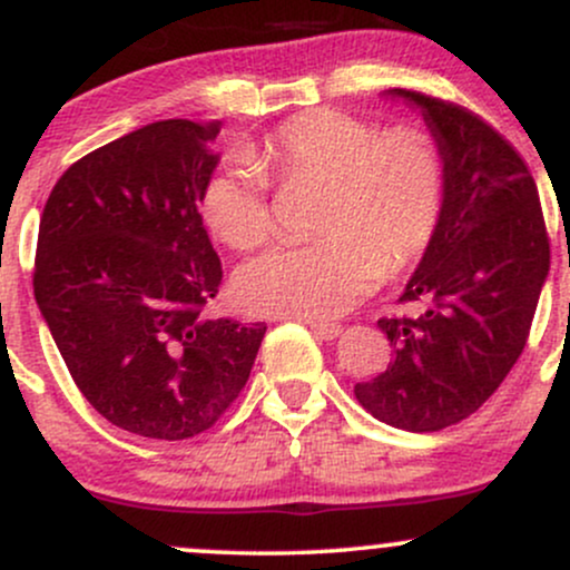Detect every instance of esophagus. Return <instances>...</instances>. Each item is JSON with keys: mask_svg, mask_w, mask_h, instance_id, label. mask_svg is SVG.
Returning <instances> with one entry per match:
<instances>
[{"mask_svg": "<svg viewBox=\"0 0 570 570\" xmlns=\"http://www.w3.org/2000/svg\"><path fill=\"white\" fill-rule=\"evenodd\" d=\"M303 322L311 326L313 335L322 337V340H335L340 332H343V326L340 324H330V322H316V318H303Z\"/></svg>", "mask_w": 570, "mask_h": 570, "instance_id": "34e87169", "label": "esophagus"}]
</instances>
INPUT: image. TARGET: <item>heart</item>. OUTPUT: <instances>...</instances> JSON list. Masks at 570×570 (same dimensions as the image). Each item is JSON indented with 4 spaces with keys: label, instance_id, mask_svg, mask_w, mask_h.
Masks as SVG:
<instances>
[{
    "label": "heart",
    "instance_id": "b5f03b06",
    "mask_svg": "<svg viewBox=\"0 0 570 570\" xmlns=\"http://www.w3.org/2000/svg\"><path fill=\"white\" fill-rule=\"evenodd\" d=\"M271 179H324L311 244H286L235 276L238 303L252 313L332 318L377 284L423 257L448 203V163L431 134L415 126L381 130L340 109L299 112L273 128L206 179L200 214L222 244L238 252L273 233Z\"/></svg>",
    "mask_w": 570,
    "mask_h": 570
}]
</instances>
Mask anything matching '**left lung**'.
<instances>
[{"instance_id": "8db88e82", "label": "left lung", "mask_w": 570, "mask_h": 570, "mask_svg": "<svg viewBox=\"0 0 570 570\" xmlns=\"http://www.w3.org/2000/svg\"><path fill=\"white\" fill-rule=\"evenodd\" d=\"M421 107L448 163L440 233L399 303L381 318L394 362L356 383L358 404L404 431H440L476 412L514 367L549 273V235L520 153L480 115L394 88Z\"/></svg>"}]
</instances>
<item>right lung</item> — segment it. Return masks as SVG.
Segmentation results:
<instances>
[{"label": "right lung", "mask_w": 570, "mask_h": 570, "mask_svg": "<svg viewBox=\"0 0 570 570\" xmlns=\"http://www.w3.org/2000/svg\"><path fill=\"white\" fill-rule=\"evenodd\" d=\"M222 122L160 120L63 171L39 219L35 297L77 389L147 440H189L238 399L267 326L206 316L222 263L200 189Z\"/></svg>", "instance_id": "add662e5"}]
</instances>
